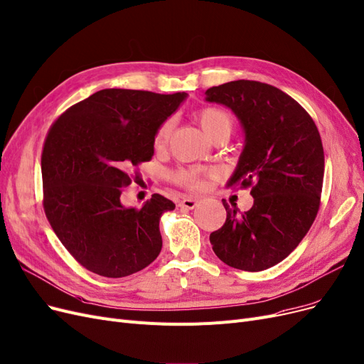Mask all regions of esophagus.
I'll list each match as a JSON object with an SVG mask.
<instances>
[{"instance_id":"1","label":"esophagus","mask_w":364,"mask_h":364,"mask_svg":"<svg viewBox=\"0 0 364 364\" xmlns=\"http://www.w3.org/2000/svg\"><path fill=\"white\" fill-rule=\"evenodd\" d=\"M198 199L196 198H183L180 202H178V207L181 208H187V210H193L196 205H198Z\"/></svg>"}]
</instances>
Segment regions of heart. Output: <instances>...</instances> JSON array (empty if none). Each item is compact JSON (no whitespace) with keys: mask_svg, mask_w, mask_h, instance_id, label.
<instances>
[{"mask_svg":"<svg viewBox=\"0 0 364 364\" xmlns=\"http://www.w3.org/2000/svg\"><path fill=\"white\" fill-rule=\"evenodd\" d=\"M196 117L203 132L211 139L217 141L221 138H230L235 128V119L228 109L215 105H208L200 108ZM172 129L173 122L171 119L164 120L157 126L153 136V146L157 151H162L168 147ZM213 176H215V171L211 168H178L171 172V180L181 187L191 188V191H199V188H203L205 186V178Z\"/></svg>","mask_w":364,"mask_h":364,"instance_id":"b5f03b06","label":"heart"}]
</instances>
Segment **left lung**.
I'll return each instance as SVG.
<instances>
[{"mask_svg": "<svg viewBox=\"0 0 364 364\" xmlns=\"http://www.w3.org/2000/svg\"><path fill=\"white\" fill-rule=\"evenodd\" d=\"M205 93L242 123L245 147L229 186L250 187L255 198L241 215L223 200L226 221L210 242L226 264L264 271L290 255L317 217L324 178L320 132L306 109L275 86L236 80Z\"/></svg>", "mask_w": 364, "mask_h": 364, "instance_id": "1", "label": "left lung"}]
</instances>
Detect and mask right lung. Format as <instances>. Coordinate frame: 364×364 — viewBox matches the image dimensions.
I'll list each match as a JSON object with an SVG mask.
<instances>
[{
	"label": "right lung",
	"mask_w": 364,
	"mask_h": 364,
	"mask_svg": "<svg viewBox=\"0 0 364 364\" xmlns=\"http://www.w3.org/2000/svg\"><path fill=\"white\" fill-rule=\"evenodd\" d=\"M186 97L104 89L50 126L41 153L44 213L62 245L87 271L122 278L159 256V220L176 203L154 193L143 208H124L120 195L132 183L129 169L153 157L157 126Z\"/></svg>",
	"instance_id": "right-lung-1"
}]
</instances>
